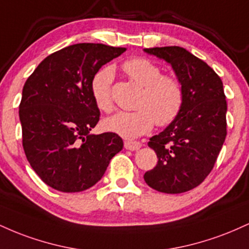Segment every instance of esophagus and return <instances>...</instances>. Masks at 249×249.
Instances as JSON below:
<instances>
[{
  "label": "esophagus",
  "mask_w": 249,
  "mask_h": 249,
  "mask_svg": "<svg viewBox=\"0 0 249 249\" xmlns=\"http://www.w3.org/2000/svg\"><path fill=\"white\" fill-rule=\"evenodd\" d=\"M124 147L126 148V150H130V151H137L142 147V144L139 142L126 141L124 142Z\"/></svg>",
  "instance_id": "1"
}]
</instances>
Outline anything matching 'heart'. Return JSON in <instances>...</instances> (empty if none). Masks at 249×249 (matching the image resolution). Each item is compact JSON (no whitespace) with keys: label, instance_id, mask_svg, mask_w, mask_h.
Returning a JSON list of instances; mask_svg holds the SVG:
<instances>
[{"label":"heart","instance_id":"1","mask_svg":"<svg viewBox=\"0 0 249 249\" xmlns=\"http://www.w3.org/2000/svg\"><path fill=\"white\" fill-rule=\"evenodd\" d=\"M122 68L133 82L142 88L136 104L138 110L132 112L119 111L104 119L103 127L105 130L123 138L132 139L151 131L154 122L158 126H166L176 121L185 101L184 88L176 77L162 75L158 64L144 57L127 59ZM113 68L104 67L91 79V96L97 107L104 112H110L113 107Z\"/></svg>","mask_w":249,"mask_h":249}]
</instances>
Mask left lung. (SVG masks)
Wrapping results in <instances>:
<instances>
[{
  "label": "left lung",
  "mask_w": 249,
  "mask_h": 249,
  "mask_svg": "<svg viewBox=\"0 0 249 249\" xmlns=\"http://www.w3.org/2000/svg\"><path fill=\"white\" fill-rule=\"evenodd\" d=\"M171 64L185 92L184 107L176 121L147 145L158 162L144 174L158 192L177 194L199 186L213 170L227 134V102L215 71L180 47L144 49Z\"/></svg>",
  "instance_id": "left-lung-1"
}]
</instances>
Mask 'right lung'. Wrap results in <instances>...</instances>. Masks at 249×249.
I'll use <instances>...</instances> for the list:
<instances>
[{"mask_svg": "<svg viewBox=\"0 0 249 249\" xmlns=\"http://www.w3.org/2000/svg\"><path fill=\"white\" fill-rule=\"evenodd\" d=\"M125 50L99 43L69 45L43 59L25 82L19 104L24 153L50 187L88 190L122 151L118 134L90 133L99 121L90 84L103 65Z\"/></svg>", "mask_w": 249, "mask_h": 249, "instance_id": "obj_1", "label": "right lung"}]
</instances>
